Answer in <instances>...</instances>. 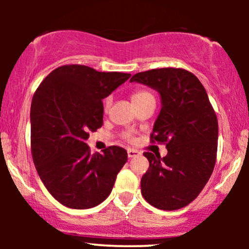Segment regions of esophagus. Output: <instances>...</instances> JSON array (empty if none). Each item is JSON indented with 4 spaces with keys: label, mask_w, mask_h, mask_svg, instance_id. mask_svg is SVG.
Here are the masks:
<instances>
[{
    "label": "esophagus",
    "mask_w": 249,
    "mask_h": 249,
    "mask_svg": "<svg viewBox=\"0 0 249 249\" xmlns=\"http://www.w3.org/2000/svg\"><path fill=\"white\" fill-rule=\"evenodd\" d=\"M139 154H141V153H139L137 150H132V148H128V150H127V156H128V158H133V157L139 156Z\"/></svg>",
    "instance_id": "esophagus-1"
}]
</instances>
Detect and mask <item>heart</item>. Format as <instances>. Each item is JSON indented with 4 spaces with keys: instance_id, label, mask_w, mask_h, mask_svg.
<instances>
[{
    "instance_id": "obj_1",
    "label": "heart",
    "mask_w": 249,
    "mask_h": 249,
    "mask_svg": "<svg viewBox=\"0 0 249 249\" xmlns=\"http://www.w3.org/2000/svg\"><path fill=\"white\" fill-rule=\"evenodd\" d=\"M131 98H132L133 104L136 105V104H139V103H142V102L147 101V99L154 98V97L152 93L148 92V91H146V90H134L132 92V95H131ZM110 107H111V97H107V98H105V101H104V110L107 111L108 108H110ZM123 138L127 142L134 141L133 133L130 132V131H126V132L123 133Z\"/></svg>"
}]
</instances>
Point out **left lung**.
Returning a JSON list of instances; mask_svg holds the SVG:
<instances>
[{"instance_id":"obj_1","label":"left lung","mask_w":249,"mask_h":249,"mask_svg":"<svg viewBox=\"0 0 249 249\" xmlns=\"http://www.w3.org/2000/svg\"><path fill=\"white\" fill-rule=\"evenodd\" d=\"M130 82L158 91L161 110L151 142L165 144L167 154L144 152L150 166L141 181L150 205L174 211L192 202L213 172L218 151V119L204 85L180 68L142 71Z\"/></svg>"}]
</instances>
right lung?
I'll list each match as a JSON object with an SVG mask.
<instances>
[{
	"label": "right lung",
	"mask_w": 249,
	"mask_h": 249,
	"mask_svg": "<svg viewBox=\"0 0 249 249\" xmlns=\"http://www.w3.org/2000/svg\"><path fill=\"white\" fill-rule=\"evenodd\" d=\"M130 73L99 72L87 65L58 67L31 102V156L39 178L64 206L85 210L104 201L127 161L123 147L91 154L85 141L103 125V99Z\"/></svg>",
	"instance_id": "1"
}]
</instances>
